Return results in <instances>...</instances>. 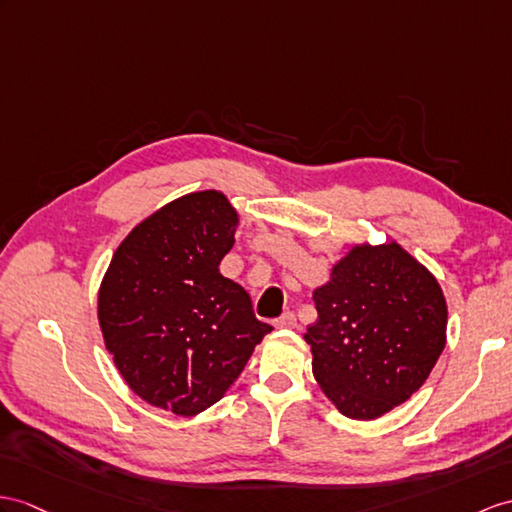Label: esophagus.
Masks as SVG:
<instances>
[{
    "label": "esophagus",
    "instance_id": "esophagus-1",
    "mask_svg": "<svg viewBox=\"0 0 512 512\" xmlns=\"http://www.w3.org/2000/svg\"><path fill=\"white\" fill-rule=\"evenodd\" d=\"M273 326H276V328H295L297 319H295L293 313H284L276 321H273Z\"/></svg>",
    "mask_w": 512,
    "mask_h": 512
}]
</instances>
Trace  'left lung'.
Here are the masks:
<instances>
[{"label": "left lung", "mask_w": 512, "mask_h": 512, "mask_svg": "<svg viewBox=\"0 0 512 512\" xmlns=\"http://www.w3.org/2000/svg\"><path fill=\"white\" fill-rule=\"evenodd\" d=\"M313 299L319 317L304 334L313 376L350 419H378L410 400L445 350L441 284L397 241L352 245Z\"/></svg>", "instance_id": "1"}]
</instances>
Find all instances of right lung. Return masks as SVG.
Instances as JSON below:
<instances>
[{
    "label": "right lung",
    "mask_w": 512,
    "mask_h": 512,
    "mask_svg": "<svg viewBox=\"0 0 512 512\" xmlns=\"http://www.w3.org/2000/svg\"><path fill=\"white\" fill-rule=\"evenodd\" d=\"M239 213L221 191L186 193L130 230L97 293V321L121 378L178 417L217 404L273 328L219 273Z\"/></svg>",
    "instance_id": "right-lung-1"
}]
</instances>
